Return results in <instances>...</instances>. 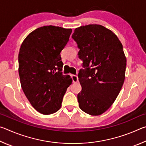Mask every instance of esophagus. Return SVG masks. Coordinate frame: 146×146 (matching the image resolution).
I'll return each instance as SVG.
<instances>
[{
  "label": "esophagus",
  "instance_id": "obj_1",
  "mask_svg": "<svg viewBox=\"0 0 146 146\" xmlns=\"http://www.w3.org/2000/svg\"><path fill=\"white\" fill-rule=\"evenodd\" d=\"M71 77H72L73 82H77L78 81V76H76V75H73L72 76H71Z\"/></svg>",
  "mask_w": 146,
  "mask_h": 146
}]
</instances>
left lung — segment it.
<instances>
[{
  "mask_svg": "<svg viewBox=\"0 0 146 146\" xmlns=\"http://www.w3.org/2000/svg\"><path fill=\"white\" fill-rule=\"evenodd\" d=\"M72 38L86 68L78 76L82 86L79 107L90 115H100L111 106L124 82L127 60L122 44L111 30L99 24L76 28Z\"/></svg>",
  "mask_w": 146,
  "mask_h": 146,
  "instance_id": "8db88e82",
  "label": "left lung"
}]
</instances>
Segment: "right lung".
<instances>
[{"label": "right lung", "instance_id": "add662e5", "mask_svg": "<svg viewBox=\"0 0 146 146\" xmlns=\"http://www.w3.org/2000/svg\"><path fill=\"white\" fill-rule=\"evenodd\" d=\"M71 29L45 26L31 32L19 53V73L23 90L31 106L43 115L61 107L66 90L72 83L62 75L60 52L68 43Z\"/></svg>", "mask_w": 146, "mask_h": 146}]
</instances>
